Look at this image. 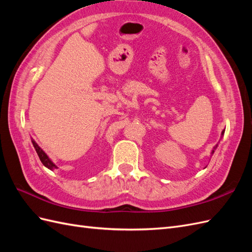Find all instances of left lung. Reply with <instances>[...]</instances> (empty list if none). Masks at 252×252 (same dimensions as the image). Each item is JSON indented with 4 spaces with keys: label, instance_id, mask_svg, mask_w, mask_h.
I'll return each mask as SVG.
<instances>
[{
    "label": "left lung",
    "instance_id": "left-lung-1",
    "mask_svg": "<svg viewBox=\"0 0 252 252\" xmlns=\"http://www.w3.org/2000/svg\"><path fill=\"white\" fill-rule=\"evenodd\" d=\"M222 133H224V130H223V132H222ZM216 148H217V146H216V147H215V149H216ZM212 152H213V151H212Z\"/></svg>",
    "mask_w": 252,
    "mask_h": 252
}]
</instances>
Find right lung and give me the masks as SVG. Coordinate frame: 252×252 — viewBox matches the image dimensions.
Here are the masks:
<instances>
[{"label": "right lung", "instance_id": "obj_1", "mask_svg": "<svg viewBox=\"0 0 252 252\" xmlns=\"http://www.w3.org/2000/svg\"><path fill=\"white\" fill-rule=\"evenodd\" d=\"M32 144H33V147H34V149H35V151H36V154H37V156H39V158H40V159H41V162L43 163V165L44 166H46L47 168H49V169H53V168H57V166L53 164L50 159H49V158L47 157V155L45 154V152L37 146V144L33 141V140H32Z\"/></svg>", "mask_w": 252, "mask_h": 252}]
</instances>
